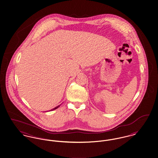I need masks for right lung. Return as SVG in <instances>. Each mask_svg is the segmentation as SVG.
<instances>
[{"instance_id":"add662e5","label":"right lung","mask_w":158,"mask_h":158,"mask_svg":"<svg viewBox=\"0 0 158 158\" xmlns=\"http://www.w3.org/2000/svg\"><path fill=\"white\" fill-rule=\"evenodd\" d=\"M60 105H59V106H56V108H53V109H52V110H55V109H57V108H58L59 106H60Z\"/></svg>"}]
</instances>
